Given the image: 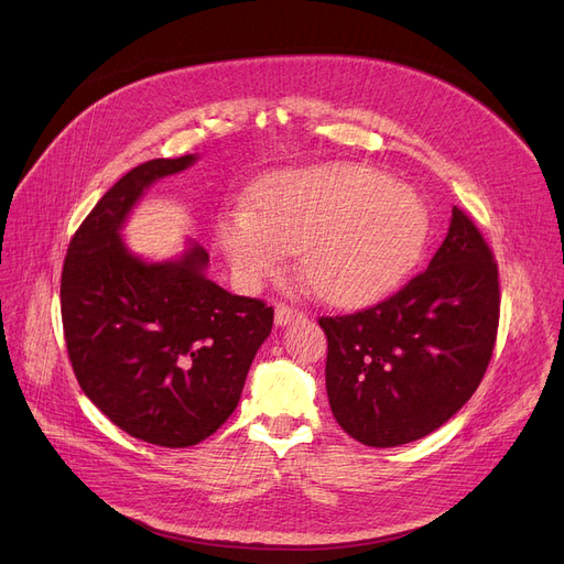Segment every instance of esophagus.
I'll use <instances>...</instances> for the list:
<instances>
[{
    "label": "esophagus",
    "instance_id": "34e87169",
    "mask_svg": "<svg viewBox=\"0 0 564 564\" xmlns=\"http://www.w3.org/2000/svg\"><path fill=\"white\" fill-rule=\"evenodd\" d=\"M299 319H303V312L296 310L294 305H286V303L275 305V324L278 326H286V324L299 322Z\"/></svg>",
    "mask_w": 564,
    "mask_h": 564
}]
</instances>
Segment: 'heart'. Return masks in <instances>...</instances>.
<instances>
[{
  "label": "heart",
  "mask_w": 564,
  "mask_h": 564,
  "mask_svg": "<svg viewBox=\"0 0 564 564\" xmlns=\"http://www.w3.org/2000/svg\"><path fill=\"white\" fill-rule=\"evenodd\" d=\"M219 245L250 286L301 254V275L319 299L358 305L393 289L431 236L425 200L370 166L330 164L268 180L250 210L219 219Z\"/></svg>",
  "instance_id": "1"
}]
</instances>
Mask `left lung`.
<instances>
[{"instance_id":"left-lung-1","label":"left lung","mask_w":564,"mask_h":564,"mask_svg":"<svg viewBox=\"0 0 564 564\" xmlns=\"http://www.w3.org/2000/svg\"><path fill=\"white\" fill-rule=\"evenodd\" d=\"M500 324L498 263L460 208L423 273L326 333L330 412L360 444L389 448L431 435L481 384Z\"/></svg>"}]
</instances>
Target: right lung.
<instances>
[{"instance_id":"add662e5","label":"right lung","mask_w":564,"mask_h":564,"mask_svg":"<svg viewBox=\"0 0 564 564\" xmlns=\"http://www.w3.org/2000/svg\"><path fill=\"white\" fill-rule=\"evenodd\" d=\"M194 154L131 169L85 217L62 268V326L83 393L131 437L185 448L238 408L273 307L206 278L200 245L164 263L131 254L120 229L154 180Z\"/></svg>"}]
</instances>
